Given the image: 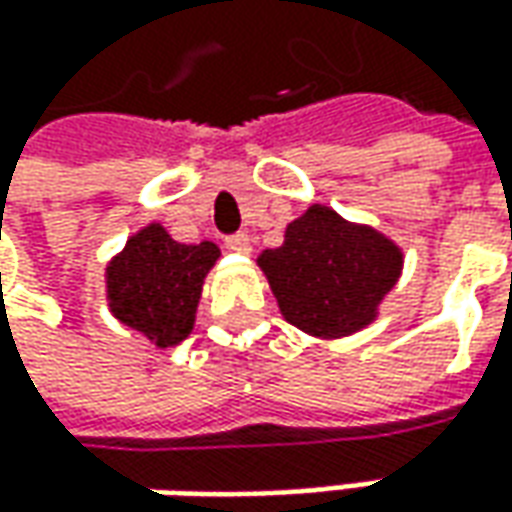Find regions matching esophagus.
I'll list each match as a JSON object with an SVG mask.
<instances>
[{
	"instance_id": "1",
	"label": "esophagus",
	"mask_w": 512,
	"mask_h": 512,
	"mask_svg": "<svg viewBox=\"0 0 512 512\" xmlns=\"http://www.w3.org/2000/svg\"><path fill=\"white\" fill-rule=\"evenodd\" d=\"M226 249H232V252H238V255H249V235H243V232H238V235H229L226 238Z\"/></svg>"
}]
</instances>
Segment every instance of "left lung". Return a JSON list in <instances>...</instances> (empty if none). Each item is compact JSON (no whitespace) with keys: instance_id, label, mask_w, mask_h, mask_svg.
<instances>
[{"instance_id":"left-lung-1","label":"left lung","mask_w":512,"mask_h":512,"mask_svg":"<svg viewBox=\"0 0 512 512\" xmlns=\"http://www.w3.org/2000/svg\"><path fill=\"white\" fill-rule=\"evenodd\" d=\"M291 326L314 337H345L368 326L394 289L402 252L368 226L309 206L289 223L286 240L257 257Z\"/></svg>"}]
</instances>
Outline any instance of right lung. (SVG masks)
Segmentation results:
<instances>
[{
	"label": "right lung",
	"mask_w": 512,
	"mask_h": 512,
	"mask_svg": "<svg viewBox=\"0 0 512 512\" xmlns=\"http://www.w3.org/2000/svg\"><path fill=\"white\" fill-rule=\"evenodd\" d=\"M218 257L215 243L186 246L152 223L127 240L124 252L107 266L110 309L158 348L178 345L195 326L203 277Z\"/></svg>",
	"instance_id": "right-lung-1"
}]
</instances>
